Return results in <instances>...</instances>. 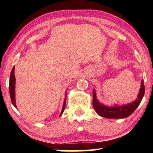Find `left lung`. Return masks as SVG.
<instances>
[{"label": "left lung", "mask_w": 153, "mask_h": 153, "mask_svg": "<svg viewBox=\"0 0 153 153\" xmlns=\"http://www.w3.org/2000/svg\"><path fill=\"white\" fill-rule=\"evenodd\" d=\"M144 85L143 83V80H142L141 82V88L140 89L138 98H137V100H136L135 101L126 105L121 106V107L115 106V107H108L107 106L103 105L98 102L97 97H96V92L94 90H93L92 105L96 112L98 115L101 116V117L108 119L125 118L130 115L131 113H133L134 111L138 107L142 98L144 97Z\"/></svg>", "instance_id": "left-lung-1"}]
</instances>
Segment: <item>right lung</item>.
<instances>
[{"label": "right lung", "instance_id": "add662e5", "mask_svg": "<svg viewBox=\"0 0 153 153\" xmlns=\"http://www.w3.org/2000/svg\"><path fill=\"white\" fill-rule=\"evenodd\" d=\"M15 67H13L11 75H10V79H9V93H10V97H11V102L13 103L15 107L17 108L16 105H15ZM67 97V95H66ZM66 97L65 99L64 100V103H63V109H62V111L61 113V115H62V113H63L65 107V105H66Z\"/></svg>", "mask_w": 153, "mask_h": 153}]
</instances>
